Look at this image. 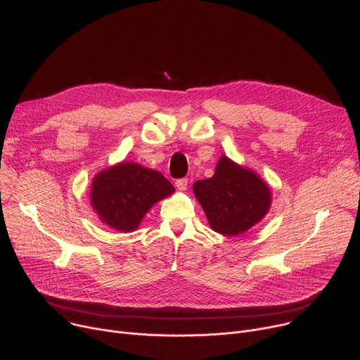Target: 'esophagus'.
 <instances>
[{
  "mask_svg": "<svg viewBox=\"0 0 360 360\" xmlns=\"http://www.w3.org/2000/svg\"><path fill=\"white\" fill-rule=\"evenodd\" d=\"M175 186L179 190V191H185L186 186H188V178H181V179H176L175 182Z\"/></svg>",
  "mask_w": 360,
  "mask_h": 360,
  "instance_id": "1",
  "label": "esophagus"
}]
</instances>
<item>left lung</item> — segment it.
I'll return each mask as SVG.
<instances>
[{
  "mask_svg": "<svg viewBox=\"0 0 360 360\" xmlns=\"http://www.w3.org/2000/svg\"><path fill=\"white\" fill-rule=\"evenodd\" d=\"M194 194L213 231L238 236L262 221L271 206V191L252 170L228 158L219 160L214 175L197 181Z\"/></svg>",
  "mask_w": 360,
  "mask_h": 360,
  "instance_id": "8db88e82",
  "label": "left lung"
}]
</instances>
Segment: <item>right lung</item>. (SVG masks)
<instances>
[{
	"label": "right lung",
	"instance_id": "obj_1",
	"mask_svg": "<svg viewBox=\"0 0 360 360\" xmlns=\"http://www.w3.org/2000/svg\"><path fill=\"white\" fill-rule=\"evenodd\" d=\"M174 191V185L160 172L136 163H120L96 176L91 202L104 224L131 232L155 201Z\"/></svg>",
	"mask_w": 360,
	"mask_h": 360
}]
</instances>
